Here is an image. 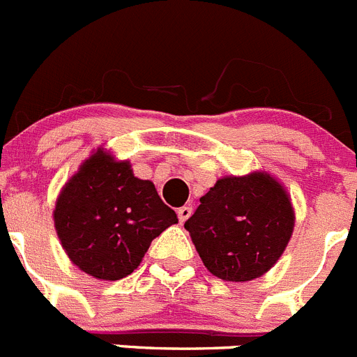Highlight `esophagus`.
<instances>
[{"mask_svg":"<svg viewBox=\"0 0 357 357\" xmlns=\"http://www.w3.org/2000/svg\"><path fill=\"white\" fill-rule=\"evenodd\" d=\"M190 215H192V208H190V206H183V208L178 209V218L181 224L190 218Z\"/></svg>","mask_w":357,"mask_h":357,"instance_id":"34e87169","label":"esophagus"}]
</instances>
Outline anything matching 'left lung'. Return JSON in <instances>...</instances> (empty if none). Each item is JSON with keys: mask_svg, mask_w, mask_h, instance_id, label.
I'll use <instances>...</instances> for the list:
<instances>
[{"mask_svg": "<svg viewBox=\"0 0 357 357\" xmlns=\"http://www.w3.org/2000/svg\"><path fill=\"white\" fill-rule=\"evenodd\" d=\"M206 268L227 282H248L275 266L291 239L294 211L269 174L222 178L185 222Z\"/></svg>", "mask_w": 357, "mask_h": 357, "instance_id": "obj_1", "label": "left lung"}]
</instances>
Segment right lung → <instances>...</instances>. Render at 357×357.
<instances>
[{
  "label": "right lung",
  "mask_w": 357,
  "mask_h": 357,
  "mask_svg": "<svg viewBox=\"0 0 357 357\" xmlns=\"http://www.w3.org/2000/svg\"><path fill=\"white\" fill-rule=\"evenodd\" d=\"M178 222L155 185L128 162L95 153L65 185L54 225L66 255L100 280H119L141 264L149 245Z\"/></svg>",
  "instance_id": "add662e5"
}]
</instances>
